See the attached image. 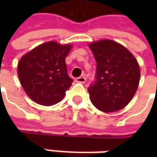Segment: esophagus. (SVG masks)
I'll return each mask as SVG.
<instances>
[{"mask_svg": "<svg viewBox=\"0 0 157 157\" xmlns=\"http://www.w3.org/2000/svg\"><path fill=\"white\" fill-rule=\"evenodd\" d=\"M76 81L78 82V83L85 84V83H86V78L84 76H82V77H78V78H76Z\"/></svg>", "mask_w": 157, "mask_h": 157, "instance_id": "34e87169", "label": "esophagus"}]
</instances>
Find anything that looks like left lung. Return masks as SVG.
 Instances as JSON below:
<instances>
[{
  "label": "left lung",
  "instance_id": "left-lung-1",
  "mask_svg": "<svg viewBox=\"0 0 157 157\" xmlns=\"http://www.w3.org/2000/svg\"><path fill=\"white\" fill-rule=\"evenodd\" d=\"M89 47L97 62L96 81L88 88L93 105L105 113L124 108L133 99L140 82L135 56L115 41L102 39Z\"/></svg>",
  "mask_w": 157,
  "mask_h": 157
}]
</instances>
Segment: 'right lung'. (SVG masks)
I'll use <instances>...</instances> for the list:
<instances>
[{"label": "right lung", "mask_w": 157, "mask_h": 157, "mask_svg": "<svg viewBox=\"0 0 157 157\" xmlns=\"http://www.w3.org/2000/svg\"><path fill=\"white\" fill-rule=\"evenodd\" d=\"M72 45L50 41L21 57L17 74L23 90L36 103L53 105L63 100L73 80L67 73L65 58Z\"/></svg>", "instance_id": "right-lung-1"}]
</instances>
